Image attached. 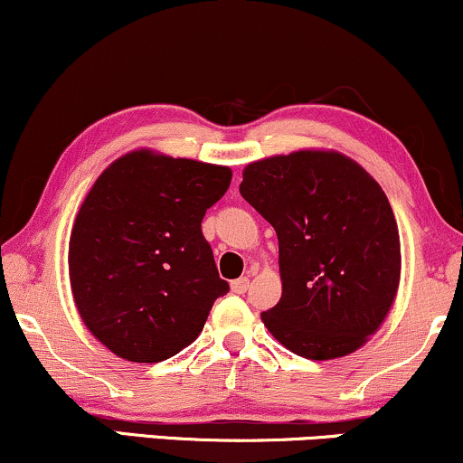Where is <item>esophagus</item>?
Here are the masks:
<instances>
[{
  "mask_svg": "<svg viewBox=\"0 0 463 463\" xmlns=\"http://www.w3.org/2000/svg\"><path fill=\"white\" fill-rule=\"evenodd\" d=\"M249 289V279L247 277H241L236 279V281H232V292L233 294H244Z\"/></svg>",
  "mask_w": 463,
  "mask_h": 463,
  "instance_id": "34e87169",
  "label": "esophagus"
}]
</instances>
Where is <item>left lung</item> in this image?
I'll return each instance as SVG.
<instances>
[{"mask_svg": "<svg viewBox=\"0 0 463 463\" xmlns=\"http://www.w3.org/2000/svg\"><path fill=\"white\" fill-rule=\"evenodd\" d=\"M241 195L275 227L283 294L261 322L311 361L356 352L395 302L402 244L389 197L354 158L305 147L242 171Z\"/></svg>", "mask_w": 463, "mask_h": 463, "instance_id": "1", "label": "left lung"}]
</instances>
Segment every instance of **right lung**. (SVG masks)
<instances>
[{
  "instance_id": "add662e5",
  "label": "right lung",
  "mask_w": 463,
  "mask_h": 463,
  "mask_svg": "<svg viewBox=\"0 0 463 463\" xmlns=\"http://www.w3.org/2000/svg\"><path fill=\"white\" fill-rule=\"evenodd\" d=\"M232 169L139 147L116 158L85 195L68 242L72 300L116 356L161 363L202 333L230 285L202 233Z\"/></svg>"
}]
</instances>
